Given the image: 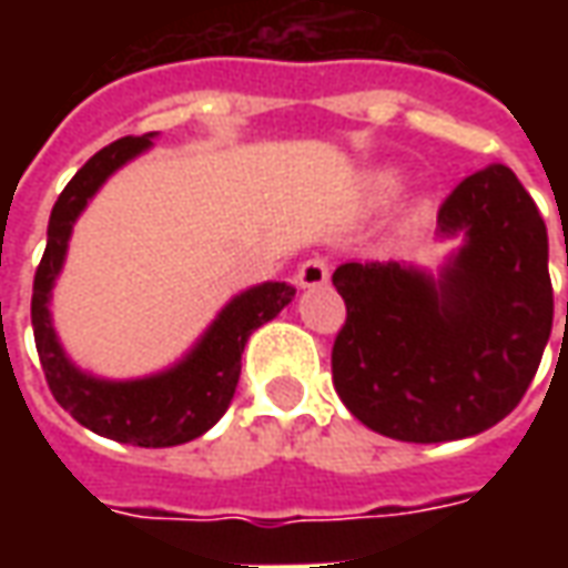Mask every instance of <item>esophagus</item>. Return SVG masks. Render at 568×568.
<instances>
[{
	"mask_svg": "<svg viewBox=\"0 0 568 568\" xmlns=\"http://www.w3.org/2000/svg\"><path fill=\"white\" fill-rule=\"evenodd\" d=\"M328 276H332V271H328V261L316 255V258H307L301 267H297L295 283L301 285V288H316V285L328 283Z\"/></svg>",
	"mask_w": 568,
	"mask_h": 568,
	"instance_id": "obj_1",
	"label": "esophagus"
}]
</instances>
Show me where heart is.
I'll list each match as a JSON object with an SVG mask.
<instances>
[{"label":"heart","instance_id":"1","mask_svg":"<svg viewBox=\"0 0 568 568\" xmlns=\"http://www.w3.org/2000/svg\"><path fill=\"white\" fill-rule=\"evenodd\" d=\"M374 187H377V194H381V197H393L395 191L402 187V175H398V173H381V175H377V182H374Z\"/></svg>","mask_w":568,"mask_h":568}]
</instances>
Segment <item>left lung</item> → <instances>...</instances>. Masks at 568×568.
<instances>
[{"label": "left lung", "instance_id": "obj_1", "mask_svg": "<svg viewBox=\"0 0 568 568\" xmlns=\"http://www.w3.org/2000/svg\"><path fill=\"white\" fill-rule=\"evenodd\" d=\"M438 234L465 236L438 280L398 261H349L332 276L346 304L334 389L365 426L414 444L471 438L508 417L554 322L548 231L508 166L453 187Z\"/></svg>", "mask_w": 568, "mask_h": 568}]
</instances>
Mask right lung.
<instances>
[{"instance_id": "1", "label": "right lung", "mask_w": 568, "mask_h": 568, "mask_svg": "<svg viewBox=\"0 0 568 568\" xmlns=\"http://www.w3.org/2000/svg\"><path fill=\"white\" fill-rule=\"evenodd\" d=\"M151 140L154 133L124 136L105 145L72 175V182L57 197L48 222V246L32 280V334L44 381L57 405L69 410L81 426L121 444L175 447L200 438L222 419L240 381V356L248 334L271 322L295 297V288L288 283H261L236 295L206 328L197 346L179 365L154 377L100 381L69 362L57 341L48 304L67 258L72 224L105 179L149 149Z\"/></svg>"}]
</instances>
